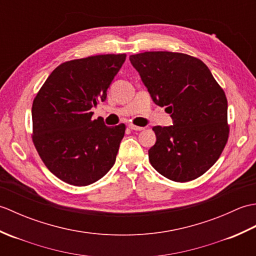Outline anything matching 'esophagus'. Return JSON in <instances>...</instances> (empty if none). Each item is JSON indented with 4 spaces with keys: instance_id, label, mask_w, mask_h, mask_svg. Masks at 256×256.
<instances>
[{
    "instance_id": "obj_1",
    "label": "esophagus",
    "mask_w": 256,
    "mask_h": 256,
    "mask_svg": "<svg viewBox=\"0 0 256 256\" xmlns=\"http://www.w3.org/2000/svg\"><path fill=\"white\" fill-rule=\"evenodd\" d=\"M128 128H131L132 131H142V130H144V128L142 126H136V125H134L132 123L128 124Z\"/></svg>"
}]
</instances>
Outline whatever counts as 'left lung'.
Here are the masks:
<instances>
[{
    "label": "left lung",
    "instance_id": "obj_1",
    "mask_svg": "<svg viewBox=\"0 0 256 256\" xmlns=\"http://www.w3.org/2000/svg\"><path fill=\"white\" fill-rule=\"evenodd\" d=\"M155 102L172 125L154 126L150 165L174 182L200 177L218 160L229 138L228 101L209 68L198 58L172 52L130 56Z\"/></svg>",
    "mask_w": 256,
    "mask_h": 256
}]
</instances>
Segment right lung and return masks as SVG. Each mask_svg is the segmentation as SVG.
Here are the masks:
<instances>
[{"label":"right lung","mask_w":256,"mask_h":256,"mask_svg":"<svg viewBox=\"0 0 256 256\" xmlns=\"http://www.w3.org/2000/svg\"><path fill=\"white\" fill-rule=\"evenodd\" d=\"M125 58L108 54L64 62L35 96L32 142L46 167L64 182L88 186L116 162L125 125L106 126L103 118L92 120L91 108L106 101Z\"/></svg>","instance_id":"obj_1"}]
</instances>
